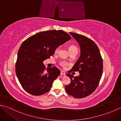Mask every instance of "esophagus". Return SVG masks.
I'll use <instances>...</instances> for the list:
<instances>
[{"label": "esophagus", "instance_id": "obj_1", "mask_svg": "<svg viewBox=\"0 0 121 121\" xmlns=\"http://www.w3.org/2000/svg\"><path fill=\"white\" fill-rule=\"evenodd\" d=\"M61 75H65V72L63 71H61Z\"/></svg>", "mask_w": 121, "mask_h": 121}]
</instances>
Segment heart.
<instances>
[{"label": "heart", "instance_id": "1", "mask_svg": "<svg viewBox=\"0 0 121 121\" xmlns=\"http://www.w3.org/2000/svg\"><path fill=\"white\" fill-rule=\"evenodd\" d=\"M73 49H77V48L75 47V46H70V47H69V50H73ZM58 50H59V47L56 48V52H57L58 51ZM60 65H62V66H65L66 65H67V63H65V62H61L60 63Z\"/></svg>", "mask_w": 121, "mask_h": 121}]
</instances>
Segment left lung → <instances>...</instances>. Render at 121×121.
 Here are the masks:
<instances>
[{
    "mask_svg": "<svg viewBox=\"0 0 121 121\" xmlns=\"http://www.w3.org/2000/svg\"><path fill=\"white\" fill-rule=\"evenodd\" d=\"M79 44L80 56L71 69L78 71V76L68 73L71 79L66 85V92L76 98H82L93 92L98 85L103 69V62L98 47L94 41L85 36L70 33Z\"/></svg>",
    "mask_w": 121,
    "mask_h": 121,
    "instance_id": "1",
    "label": "left lung"
}]
</instances>
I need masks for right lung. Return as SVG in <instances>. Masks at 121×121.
<instances>
[{"label":"right lung","mask_w":121,"mask_h":121,"mask_svg":"<svg viewBox=\"0 0 121 121\" xmlns=\"http://www.w3.org/2000/svg\"><path fill=\"white\" fill-rule=\"evenodd\" d=\"M71 39L62 30H50L38 33L23 42L17 52L15 72L25 91L40 96L49 91L60 71L56 66L46 69L43 61Z\"/></svg>","instance_id":"1"}]
</instances>
